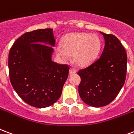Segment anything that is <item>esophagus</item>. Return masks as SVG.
Returning <instances> with one entry per match:
<instances>
[{"label":"esophagus","mask_w":134,"mask_h":134,"mask_svg":"<svg viewBox=\"0 0 134 134\" xmlns=\"http://www.w3.org/2000/svg\"><path fill=\"white\" fill-rule=\"evenodd\" d=\"M76 73V70L74 69V68H71L70 70V75H72V74H75Z\"/></svg>","instance_id":"1"}]
</instances>
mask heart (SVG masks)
Masks as SVG:
<instances>
[{
  "mask_svg": "<svg viewBox=\"0 0 134 134\" xmlns=\"http://www.w3.org/2000/svg\"><path fill=\"white\" fill-rule=\"evenodd\" d=\"M62 49H57V54L63 61H67L68 54L72 55L77 66L86 67L97 57L101 48V41L96 34L77 32L67 34L62 43Z\"/></svg>",
  "mask_w": 134,
  "mask_h": 134,
  "instance_id": "heart-1",
  "label": "heart"
}]
</instances>
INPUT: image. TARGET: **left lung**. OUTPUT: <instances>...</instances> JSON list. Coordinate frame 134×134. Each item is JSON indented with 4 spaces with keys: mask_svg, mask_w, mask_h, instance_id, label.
<instances>
[{
    "mask_svg": "<svg viewBox=\"0 0 134 134\" xmlns=\"http://www.w3.org/2000/svg\"><path fill=\"white\" fill-rule=\"evenodd\" d=\"M105 47L100 57L78 71L81 77L78 92L88 105L99 108L110 103L124 86L126 77L127 54L118 38L100 32Z\"/></svg>",
    "mask_w": 134,
    "mask_h": 134,
    "instance_id": "obj_1",
    "label": "left lung"
}]
</instances>
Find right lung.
<instances>
[{
  "mask_svg": "<svg viewBox=\"0 0 134 134\" xmlns=\"http://www.w3.org/2000/svg\"><path fill=\"white\" fill-rule=\"evenodd\" d=\"M55 44L53 29H38L20 36L10 48V83L19 97L31 106L47 108L60 98L70 67L52 60Z\"/></svg>",
  "mask_w": 134,
  "mask_h": 134,
  "instance_id": "add662e5",
  "label": "right lung"
}]
</instances>
